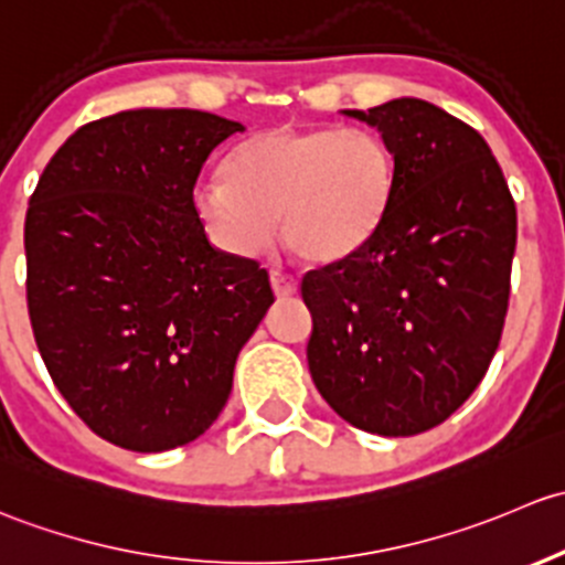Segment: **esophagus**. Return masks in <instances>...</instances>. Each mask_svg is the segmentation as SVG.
<instances>
[{"instance_id":"34e87169","label":"esophagus","mask_w":565,"mask_h":565,"mask_svg":"<svg viewBox=\"0 0 565 565\" xmlns=\"http://www.w3.org/2000/svg\"><path fill=\"white\" fill-rule=\"evenodd\" d=\"M269 280H271V290H275L277 299H288V296H294L296 290H299V282H296V277L285 275V271H280V269H271Z\"/></svg>"}]
</instances>
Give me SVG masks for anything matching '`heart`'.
Instances as JSON below:
<instances>
[{"mask_svg": "<svg viewBox=\"0 0 565 565\" xmlns=\"http://www.w3.org/2000/svg\"><path fill=\"white\" fill-rule=\"evenodd\" d=\"M394 182L392 149L367 127L277 125L242 141L223 177L201 179L193 209L209 239L236 258L264 253L280 220L290 253L337 264L377 234Z\"/></svg>", "mask_w": 565, "mask_h": 565, "instance_id": "b5f03b06", "label": "heart"}]
</instances>
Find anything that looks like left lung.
I'll return each mask as SVG.
<instances>
[{
  "label": "left lung",
  "instance_id": "obj_1",
  "mask_svg": "<svg viewBox=\"0 0 565 565\" xmlns=\"http://www.w3.org/2000/svg\"><path fill=\"white\" fill-rule=\"evenodd\" d=\"M342 114L381 132L397 182L377 234L301 282L307 364L337 416L408 438L446 422L495 356L516 206L484 138L444 108L397 97Z\"/></svg>",
  "mask_w": 565,
  "mask_h": 565
}]
</instances>
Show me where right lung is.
Listing matches in <instances>:
<instances>
[{
  "label": "right lung",
  "mask_w": 565,
  "mask_h": 565,
  "mask_svg": "<svg viewBox=\"0 0 565 565\" xmlns=\"http://www.w3.org/2000/svg\"><path fill=\"white\" fill-rule=\"evenodd\" d=\"M239 121L138 108L75 130L29 198L26 301L67 405L130 451L206 433L275 301L255 260L220 253L193 209L206 157Z\"/></svg>",
  "instance_id": "right-lung-1"
}]
</instances>
